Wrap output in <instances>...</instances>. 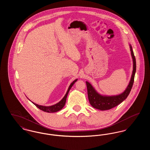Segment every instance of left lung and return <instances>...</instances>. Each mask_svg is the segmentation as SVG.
<instances>
[{
    "instance_id": "1",
    "label": "left lung",
    "mask_w": 150,
    "mask_h": 150,
    "mask_svg": "<svg viewBox=\"0 0 150 150\" xmlns=\"http://www.w3.org/2000/svg\"><path fill=\"white\" fill-rule=\"evenodd\" d=\"M129 47L133 59V71L128 85L122 93L114 96L102 95L98 93L90 83L86 81L89 101L94 108L101 111L110 110L121 103L128 96L133 86L136 71V58L132 50V47L130 44Z\"/></svg>"
}]
</instances>
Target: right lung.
<instances>
[{
    "label": "right lung",
    "mask_w": 150,
    "mask_h": 150,
    "mask_svg": "<svg viewBox=\"0 0 150 150\" xmlns=\"http://www.w3.org/2000/svg\"><path fill=\"white\" fill-rule=\"evenodd\" d=\"M78 80V79H75L74 81H73L71 83V84L69 86L68 89H67V91L66 93V94L64 95V98L61 100L59 102H58L55 105H52V106H42V105H39L36 103H35L34 102L30 101L34 105H35L36 107H38V108H39L40 110H42L44 112H48V113H53V112H56L57 111L61 110L63 107H64V105H65V103H66V98H67V94L69 92L70 89L71 88L72 86L75 84V83Z\"/></svg>",
    "instance_id": "obj_1"
}]
</instances>
